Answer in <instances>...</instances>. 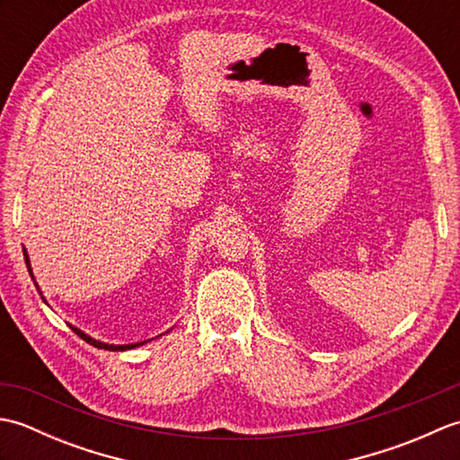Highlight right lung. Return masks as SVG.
Masks as SVG:
<instances>
[{"instance_id":"obj_1","label":"right lung","mask_w":460,"mask_h":460,"mask_svg":"<svg viewBox=\"0 0 460 460\" xmlns=\"http://www.w3.org/2000/svg\"><path fill=\"white\" fill-rule=\"evenodd\" d=\"M23 257H25V265H27V270H29V275H31V279H33V272H31V265H29V257H27V251L23 249ZM35 287H37V282H35ZM37 290H39V287H37ZM39 295H41V290H39ZM73 330H75V334L76 336H81L84 341H89L91 346H94V348H104V349H111V351H119V349H130V348H136V346H142V341L140 344H126V346H109V344H102V341H99V340H93L91 336H86L84 332H81L79 328H75V326H71Z\"/></svg>"}]
</instances>
